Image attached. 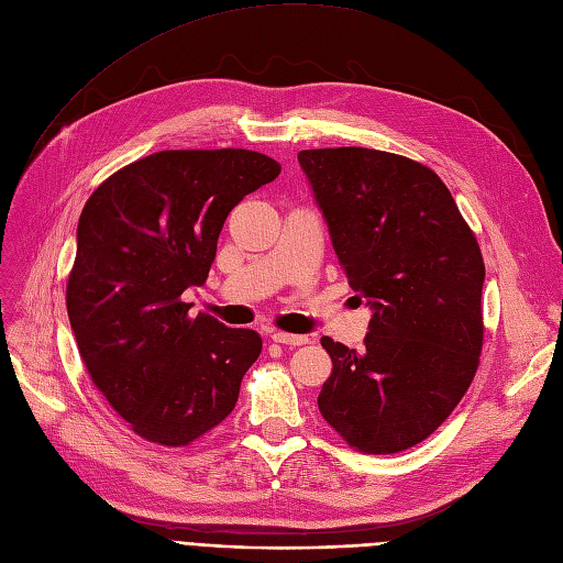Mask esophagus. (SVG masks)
<instances>
[{"instance_id":"34e87169","label":"esophagus","mask_w":563,"mask_h":563,"mask_svg":"<svg viewBox=\"0 0 563 563\" xmlns=\"http://www.w3.org/2000/svg\"><path fill=\"white\" fill-rule=\"evenodd\" d=\"M271 339L276 343L289 345V347H297V345H306L308 336H297V334H285V331H271Z\"/></svg>"}]
</instances>
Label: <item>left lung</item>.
I'll use <instances>...</instances> for the list:
<instances>
[{
  "label": "left lung",
  "mask_w": 563,
  "mask_h": 563,
  "mask_svg": "<svg viewBox=\"0 0 563 563\" xmlns=\"http://www.w3.org/2000/svg\"><path fill=\"white\" fill-rule=\"evenodd\" d=\"M350 287L373 308L364 350L322 336L331 376L318 408L366 454L422 443L481 364V245L429 166L373 148L301 151Z\"/></svg>",
  "instance_id": "left-lung-1"
}]
</instances>
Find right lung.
I'll return each mask as SVG.
<instances>
[{
    "mask_svg": "<svg viewBox=\"0 0 563 563\" xmlns=\"http://www.w3.org/2000/svg\"><path fill=\"white\" fill-rule=\"evenodd\" d=\"M278 174L255 151H162L82 206L67 313L90 380L141 439L185 448L234 410L262 339L180 297L206 283L229 211Z\"/></svg>",
    "mask_w": 563,
    "mask_h": 563,
    "instance_id": "add662e5",
    "label": "right lung"
}]
</instances>
